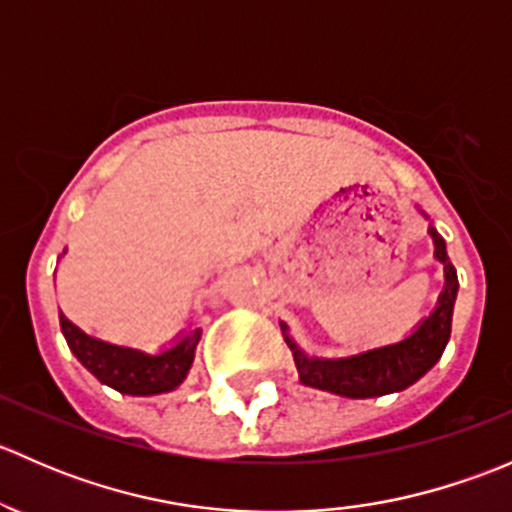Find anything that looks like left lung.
Here are the masks:
<instances>
[{
  "instance_id": "left-lung-1",
  "label": "left lung",
  "mask_w": 512,
  "mask_h": 512,
  "mask_svg": "<svg viewBox=\"0 0 512 512\" xmlns=\"http://www.w3.org/2000/svg\"><path fill=\"white\" fill-rule=\"evenodd\" d=\"M428 235H431L433 245H436L433 255L443 265L446 285H443L436 309L418 324L409 337L401 339V342L366 349V352L352 356H337V359H329V356H309L289 337L287 324L280 322L287 347L292 349L294 364H297L299 381L304 386L329 391V394L337 396H347V399H374V396L409 389L411 384H416L441 359L443 349H446L448 339H451V319L458 294V275L456 267L448 260L446 242L438 235L436 227H428Z\"/></svg>"
}]
</instances>
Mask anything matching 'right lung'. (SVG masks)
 <instances>
[{
  "instance_id": "1",
  "label": "right lung",
  "mask_w": 512,
  "mask_h": 512,
  "mask_svg": "<svg viewBox=\"0 0 512 512\" xmlns=\"http://www.w3.org/2000/svg\"><path fill=\"white\" fill-rule=\"evenodd\" d=\"M61 332L76 359L96 376L101 384L128 396H156L178 389L188 376L195 359V347L200 342V329H190L173 347L158 354H146L141 349L121 347L103 342L81 332L74 322L59 312Z\"/></svg>"
}]
</instances>
